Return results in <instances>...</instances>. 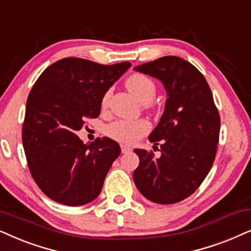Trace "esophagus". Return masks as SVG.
<instances>
[{"label":"esophagus","mask_w":251,"mask_h":251,"mask_svg":"<svg viewBox=\"0 0 251 251\" xmlns=\"http://www.w3.org/2000/svg\"><path fill=\"white\" fill-rule=\"evenodd\" d=\"M121 151H122V153H129V152L131 151V149L126 145H121Z\"/></svg>","instance_id":"34e87169"}]
</instances>
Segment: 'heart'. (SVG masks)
I'll use <instances>...</instances> for the list:
<instances>
[{"label":"heart","mask_w":251,"mask_h":251,"mask_svg":"<svg viewBox=\"0 0 251 251\" xmlns=\"http://www.w3.org/2000/svg\"><path fill=\"white\" fill-rule=\"evenodd\" d=\"M126 87L139 102L143 105H148L154 99L157 93V86L151 78L142 74H133L126 82ZM110 91L103 94L101 100V106L106 107L109 102ZM150 125L145 120H137V121H126V120H118L107 126L106 131L109 137L115 141L132 144L137 142L142 136L148 133Z\"/></svg>","instance_id":"heart-1"}]
</instances>
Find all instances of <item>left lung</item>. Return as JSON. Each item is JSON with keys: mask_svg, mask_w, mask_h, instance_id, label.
<instances>
[{"mask_svg": "<svg viewBox=\"0 0 251 251\" xmlns=\"http://www.w3.org/2000/svg\"><path fill=\"white\" fill-rule=\"evenodd\" d=\"M160 80L165 109L149 141L161 143L159 158L135 149L139 157L133 181L141 194L157 204H174L200 187L216 158L220 116L203 75L177 56H164L133 68Z\"/></svg>", "mask_w": 251, "mask_h": 251, "instance_id": "obj_1", "label": "left lung"}]
</instances>
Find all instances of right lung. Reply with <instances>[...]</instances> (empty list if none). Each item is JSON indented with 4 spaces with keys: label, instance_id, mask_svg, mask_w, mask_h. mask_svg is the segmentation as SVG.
Listing matches in <instances>:
<instances>
[{
    "label": "right lung",
    "instance_id": "add662e5",
    "mask_svg": "<svg viewBox=\"0 0 251 251\" xmlns=\"http://www.w3.org/2000/svg\"><path fill=\"white\" fill-rule=\"evenodd\" d=\"M130 67L67 57L35 82L26 102L23 146L35 183L50 200L79 206L99 196L121 149L108 137L84 144L76 132L86 118L99 116L103 94Z\"/></svg>",
    "mask_w": 251,
    "mask_h": 251
}]
</instances>
